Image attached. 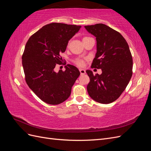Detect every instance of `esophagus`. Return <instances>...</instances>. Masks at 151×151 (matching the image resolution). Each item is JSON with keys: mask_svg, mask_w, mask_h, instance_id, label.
<instances>
[{"mask_svg": "<svg viewBox=\"0 0 151 151\" xmlns=\"http://www.w3.org/2000/svg\"><path fill=\"white\" fill-rule=\"evenodd\" d=\"M79 71H80V72H81V75H83V74H86V70L84 69V68H80Z\"/></svg>", "mask_w": 151, "mask_h": 151, "instance_id": "obj_1", "label": "esophagus"}]
</instances>
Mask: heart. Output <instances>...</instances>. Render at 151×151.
<instances>
[{
  "mask_svg": "<svg viewBox=\"0 0 151 151\" xmlns=\"http://www.w3.org/2000/svg\"><path fill=\"white\" fill-rule=\"evenodd\" d=\"M89 38V37H85L84 38ZM76 63L79 67H83L84 65V60H81V59H77V60L76 61Z\"/></svg>",
  "mask_w": 151,
  "mask_h": 151,
  "instance_id": "b5f03b06",
  "label": "heart"
}]
</instances>
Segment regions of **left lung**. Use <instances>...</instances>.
<instances>
[{"label":"left lung","mask_w":151,"mask_h":151,"mask_svg":"<svg viewBox=\"0 0 151 151\" xmlns=\"http://www.w3.org/2000/svg\"><path fill=\"white\" fill-rule=\"evenodd\" d=\"M84 28L96 40V53L91 67L102 70L100 75L86 70L90 79L87 90L95 101L111 103L120 96L132 76L133 60L129 45L120 33L104 24Z\"/></svg>","instance_id":"left-lung-1"}]
</instances>
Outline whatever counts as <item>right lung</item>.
Returning a JSON list of instances; mask_svg holds the SVG:
<instances>
[{
	"label": "right lung",
	"instance_id": "add662e5",
	"mask_svg": "<svg viewBox=\"0 0 151 151\" xmlns=\"http://www.w3.org/2000/svg\"><path fill=\"white\" fill-rule=\"evenodd\" d=\"M81 26L53 22L43 26L27 42L22 57L25 79L29 88L49 104H58L70 96L72 87L80 75L76 67L67 64L65 70H54L62 63L69 41Z\"/></svg>",
	"mask_w": 151,
	"mask_h": 151
}]
</instances>
